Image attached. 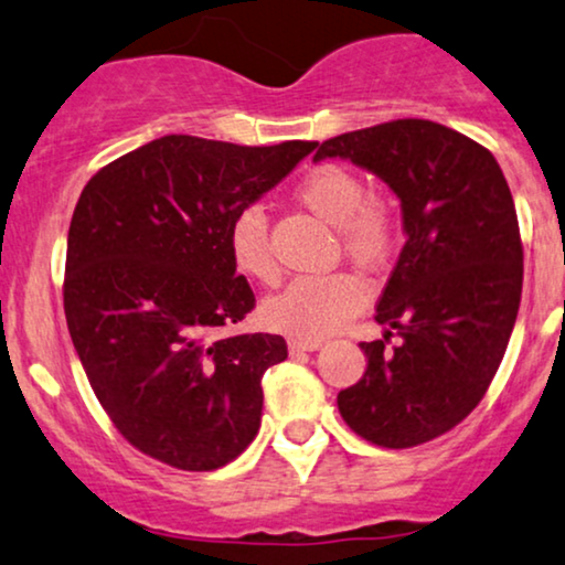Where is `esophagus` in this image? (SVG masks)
Returning <instances> with one entry per match:
<instances>
[{
    "mask_svg": "<svg viewBox=\"0 0 565 565\" xmlns=\"http://www.w3.org/2000/svg\"><path fill=\"white\" fill-rule=\"evenodd\" d=\"M322 345L320 338H291L289 341V351L299 353V351H318Z\"/></svg>",
    "mask_w": 565,
    "mask_h": 565,
    "instance_id": "obj_1",
    "label": "esophagus"
}]
</instances>
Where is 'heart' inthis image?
<instances>
[{
    "label": "heart",
    "mask_w": 565,
    "mask_h": 565,
    "mask_svg": "<svg viewBox=\"0 0 565 565\" xmlns=\"http://www.w3.org/2000/svg\"><path fill=\"white\" fill-rule=\"evenodd\" d=\"M297 201L322 222L333 224L343 253L361 266L374 268L390 258L397 235L393 209L380 195L366 193L364 180L345 164L322 162L297 185ZM230 258L239 274L255 281H276V258L270 250L268 222L260 209H245L230 227ZM372 287L353 270L326 276H302L266 299L263 318L274 330L295 338H322L343 328L370 302Z\"/></svg>",
    "instance_id": "obj_1"
}]
</instances>
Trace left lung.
<instances>
[{"instance_id":"obj_1","label":"left lung","mask_w":565,"mask_h":565,"mask_svg":"<svg viewBox=\"0 0 565 565\" xmlns=\"http://www.w3.org/2000/svg\"><path fill=\"white\" fill-rule=\"evenodd\" d=\"M393 188L405 245L382 291L380 326L402 343H359L366 372L338 393L361 439L408 449L447 434L483 401L522 299L516 209L495 157L465 134L401 118L322 141Z\"/></svg>"}]
</instances>
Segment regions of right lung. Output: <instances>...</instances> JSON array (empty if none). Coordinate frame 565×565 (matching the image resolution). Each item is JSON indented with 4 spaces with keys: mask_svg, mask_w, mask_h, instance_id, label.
<instances>
[{
    "mask_svg": "<svg viewBox=\"0 0 565 565\" xmlns=\"http://www.w3.org/2000/svg\"><path fill=\"white\" fill-rule=\"evenodd\" d=\"M315 147L170 134L82 191L66 239V326L103 411L139 452L204 472L258 434L260 377L287 359V341L222 333L255 307L230 227Z\"/></svg>",
    "mask_w": 565,
    "mask_h": 565,
    "instance_id": "add662e5",
    "label": "right lung"
}]
</instances>
